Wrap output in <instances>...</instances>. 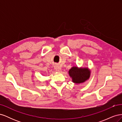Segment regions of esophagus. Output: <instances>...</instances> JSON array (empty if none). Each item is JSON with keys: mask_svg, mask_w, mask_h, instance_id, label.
I'll use <instances>...</instances> for the list:
<instances>
[{"mask_svg": "<svg viewBox=\"0 0 122 122\" xmlns=\"http://www.w3.org/2000/svg\"><path fill=\"white\" fill-rule=\"evenodd\" d=\"M55 69L57 72H61V68H60V67H58V66H55Z\"/></svg>", "mask_w": 122, "mask_h": 122, "instance_id": "34e87169", "label": "esophagus"}]
</instances>
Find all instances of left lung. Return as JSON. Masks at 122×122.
Listing matches in <instances>:
<instances>
[{"label":"left lung","mask_w":122,"mask_h":122,"mask_svg":"<svg viewBox=\"0 0 122 122\" xmlns=\"http://www.w3.org/2000/svg\"><path fill=\"white\" fill-rule=\"evenodd\" d=\"M69 74L72 78L73 82L79 84L83 83L89 79L91 71L87 68L73 67L69 70Z\"/></svg>","instance_id":"obj_1"}]
</instances>
